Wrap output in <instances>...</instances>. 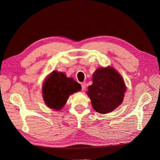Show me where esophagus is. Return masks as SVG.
Returning a JSON list of instances; mask_svg holds the SVG:
<instances>
[{
    "label": "esophagus",
    "mask_w": 160,
    "mask_h": 160,
    "mask_svg": "<svg viewBox=\"0 0 160 160\" xmlns=\"http://www.w3.org/2000/svg\"><path fill=\"white\" fill-rule=\"evenodd\" d=\"M86 88V83H85V82H83V83H81V89H82V91H84Z\"/></svg>",
    "instance_id": "1"
}]
</instances>
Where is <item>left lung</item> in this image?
<instances>
[{
  "instance_id": "8db88e82",
  "label": "left lung",
  "mask_w": 160,
  "mask_h": 160,
  "mask_svg": "<svg viewBox=\"0 0 160 160\" xmlns=\"http://www.w3.org/2000/svg\"><path fill=\"white\" fill-rule=\"evenodd\" d=\"M125 85L123 78L113 67L99 68L93 73V84L88 95L93 109L99 113L111 112L122 104Z\"/></svg>"
}]
</instances>
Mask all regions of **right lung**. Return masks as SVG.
I'll return each mask as SVG.
<instances>
[{
    "instance_id": "right-lung-1",
    "label": "right lung",
    "mask_w": 160,
    "mask_h": 160,
    "mask_svg": "<svg viewBox=\"0 0 160 160\" xmlns=\"http://www.w3.org/2000/svg\"><path fill=\"white\" fill-rule=\"evenodd\" d=\"M81 89L80 84L72 78H67L63 72L52 71L43 84V98L48 107L59 110L70 95Z\"/></svg>"
}]
</instances>
